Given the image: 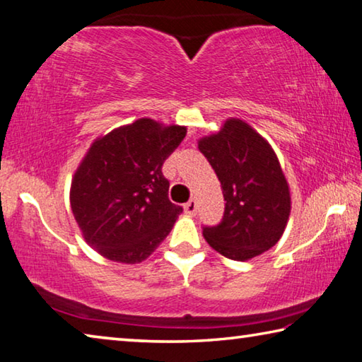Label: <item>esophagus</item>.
I'll return each instance as SVG.
<instances>
[{"label":"esophagus","instance_id":"esophagus-1","mask_svg":"<svg viewBox=\"0 0 362 362\" xmlns=\"http://www.w3.org/2000/svg\"><path fill=\"white\" fill-rule=\"evenodd\" d=\"M195 210H197V206H195V200L191 199L187 202V204H185V211L187 214H195Z\"/></svg>","mask_w":362,"mask_h":362}]
</instances>
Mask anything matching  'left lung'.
<instances>
[{
	"instance_id": "8db88e82",
	"label": "left lung",
	"mask_w": 362,
	"mask_h": 362,
	"mask_svg": "<svg viewBox=\"0 0 362 362\" xmlns=\"http://www.w3.org/2000/svg\"><path fill=\"white\" fill-rule=\"evenodd\" d=\"M199 149L223 187L226 210L204 237L219 255L248 261L275 246L286 229L291 194L275 151L245 120L227 119Z\"/></svg>"
}]
</instances>
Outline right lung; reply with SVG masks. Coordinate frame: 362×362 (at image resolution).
Here are the masks:
<instances>
[{
	"label": "right lung",
	"instance_id": "obj_1",
	"mask_svg": "<svg viewBox=\"0 0 362 362\" xmlns=\"http://www.w3.org/2000/svg\"><path fill=\"white\" fill-rule=\"evenodd\" d=\"M186 127L143 117L97 138L76 170L69 204L86 242L114 262L138 264L168 235L182 208L162 165Z\"/></svg>",
	"mask_w": 362,
	"mask_h": 362
}]
</instances>
